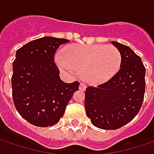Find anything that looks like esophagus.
<instances>
[{
    "label": "esophagus",
    "mask_w": 154,
    "mask_h": 154,
    "mask_svg": "<svg viewBox=\"0 0 154 154\" xmlns=\"http://www.w3.org/2000/svg\"><path fill=\"white\" fill-rule=\"evenodd\" d=\"M85 89H86V86H85V84H83V83H81V84H79V90H85Z\"/></svg>",
    "instance_id": "34e87169"
}]
</instances>
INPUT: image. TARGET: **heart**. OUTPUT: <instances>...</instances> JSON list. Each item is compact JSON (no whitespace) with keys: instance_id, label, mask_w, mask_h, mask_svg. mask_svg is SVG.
Returning a JSON list of instances; mask_svg holds the SVG:
<instances>
[{"instance_id":"b5f03b06","label":"heart","mask_w":154,"mask_h":154,"mask_svg":"<svg viewBox=\"0 0 154 154\" xmlns=\"http://www.w3.org/2000/svg\"><path fill=\"white\" fill-rule=\"evenodd\" d=\"M122 55L113 45H81L66 48L64 54L56 56L57 66L66 73L83 72L86 82L91 84L104 83L116 75L120 69Z\"/></svg>"}]
</instances>
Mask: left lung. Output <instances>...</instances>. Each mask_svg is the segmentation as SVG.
<instances>
[{"mask_svg": "<svg viewBox=\"0 0 154 154\" xmlns=\"http://www.w3.org/2000/svg\"><path fill=\"white\" fill-rule=\"evenodd\" d=\"M120 51V70L107 82L85 91V111L91 123L102 129H117L136 116L143 103L146 68L128 46L112 41Z\"/></svg>", "mask_w": 154, "mask_h": 154, "instance_id": "1", "label": "left lung"}]
</instances>
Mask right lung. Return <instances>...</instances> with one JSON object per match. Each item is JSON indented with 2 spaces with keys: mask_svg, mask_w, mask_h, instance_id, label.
Instances as JSON below:
<instances>
[{
  "mask_svg": "<svg viewBox=\"0 0 154 154\" xmlns=\"http://www.w3.org/2000/svg\"><path fill=\"white\" fill-rule=\"evenodd\" d=\"M68 42L65 38L44 37L17 50L13 63V100L19 114L34 126L55 125L78 90L77 81L66 84L60 79L54 63L57 48Z\"/></svg>",
  "mask_w": 154,
  "mask_h": 154,
  "instance_id": "1",
  "label": "right lung"
}]
</instances>
